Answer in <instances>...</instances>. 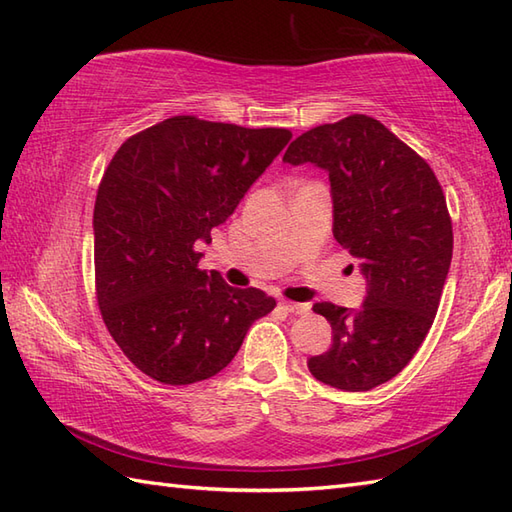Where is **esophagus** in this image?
<instances>
[{"instance_id": "34e87169", "label": "esophagus", "mask_w": 512, "mask_h": 512, "mask_svg": "<svg viewBox=\"0 0 512 512\" xmlns=\"http://www.w3.org/2000/svg\"><path fill=\"white\" fill-rule=\"evenodd\" d=\"M279 306L284 308L290 314H308L310 312V303H297V301H288V299H281Z\"/></svg>"}]
</instances>
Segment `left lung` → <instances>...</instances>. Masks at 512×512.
<instances>
[{"mask_svg":"<svg viewBox=\"0 0 512 512\" xmlns=\"http://www.w3.org/2000/svg\"><path fill=\"white\" fill-rule=\"evenodd\" d=\"M284 162L328 171L334 239L361 259L367 281L358 310L314 303L332 345L308 369L330 387L369 391L405 369L436 317L453 255L447 200L427 160L365 114L312 127Z\"/></svg>","mask_w":512,"mask_h":512,"instance_id":"left-lung-1","label":"left lung"}]
</instances>
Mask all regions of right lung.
<instances>
[{
	"instance_id": "1",
	"label": "right lung",
	"mask_w": 512,
	"mask_h": 512,
	"mask_svg": "<svg viewBox=\"0 0 512 512\" xmlns=\"http://www.w3.org/2000/svg\"><path fill=\"white\" fill-rule=\"evenodd\" d=\"M290 129H248L173 116L127 138L94 204L101 317L140 372L191 385L233 361L253 321L277 303L198 268V242L228 220Z\"/></svg>"
}]
</instances>
